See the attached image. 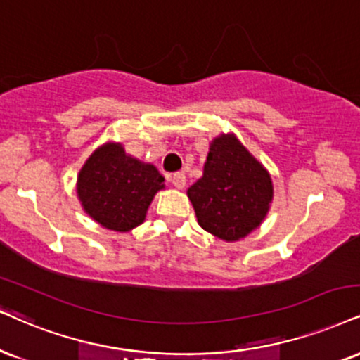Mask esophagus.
<instances>
[{
	"label": "esophagus",
	"instance_id": "1",
	"mask_svg": "<svg viewBox=\"0 0 360 360\" xmlns=\"http://www.w3.org/2000/svg\"><path fill=\"white\" fill-rule=\"evenodd\" d=\"M185 173H181V172H176V173H173L172 175V184L175 185L176 188H184L185 187Z\"/></svg>",
	"mask_w": 360,
	"mask_h": 360
}]
</instances>
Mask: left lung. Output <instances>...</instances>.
<instances>
[{
    "label": "left lung",
    "mask_w": 360,
    "mask_h": 360,
    "mask_svg": "<svg viewBox=\"0 0 360 360\" xmlns=\"http://www.w3.org/2000/svg\"><path fill=\"white\" fill-rule=\"evenodd\" d=\"M187 193L200 227L232 242L265 219L272 202V181L240 141L224 135L212 141L203 176Z\"/></svg>",
    "instance_id": "obj_1"
}]
</instances>
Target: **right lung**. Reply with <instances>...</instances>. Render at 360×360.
Here are the masks:
<instances>
[{"label":"right lung","mask_w":360,"mask_h":360,"mask_svg":"<svg viewBox=\"0 0 360 360\" xmlns=\"http://www.w3.org/2000/svg\"><path fill=\"white\" fill-rule=\"evenodd\" d=\"M160 188L163 176L157 168L113 143L100 146L78 175V197L86 214L117 232H128L145 220Z\"/></svg>","instance_id":"right-lung-1"}]
</instances>
